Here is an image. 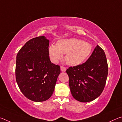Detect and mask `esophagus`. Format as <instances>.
Masks as SVG:
<instances>
[{"label": "esophagus", "instance_id": "esophagus-1", "mask_svg": "<svg viewBox=\"0 0 122 122\" xmlns=\"http://www.w3.org/2000/svg\"><path fill=\"white\" fill-rule=\"evenodd\" d=\"M60 68H61V71L65 72V71H66V68L65 67H62V66H61Z\"/></svg>", "mask_w": 122, "mask_h": 122}]
</instances>
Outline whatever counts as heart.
<instances>
[{"label":"heart","instance_id":"1","mask_svg":"<svg viewBox=\"0 0 122 122\" xmlns=\"http://www.w3.org/2000/svg\"><path fill=\"white\" fill-rule=\"evenodd\" d=\"M92 50V44L77 38H66L57 41L56 45L48 47V54L51 61L57 63L65 54V59L68 65H80L90 56Z\"/></svg>","mask_w":122,"mask_h":122}]
</instances>
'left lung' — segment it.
Masks as SVG:
<instances>
[{"label":"left lung","instance_id":"1","mask_svg":"<svg viewBox=\"0 0 122 122\" xmlns=\"http://www.w3.org/2000/svg\"><path fill=\"white\" fill-rule=\"evenodd\" d=\"M66 72L71 95L76 100L88 102L95 100L104 89L108 76L104 51L97 45L86 62L69 67Z\"/></svg>","mask_w":122,"mask_h":122}]
</instances>
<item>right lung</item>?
I'll list each match as a JSON object with an SVG mask.
<instances>
[{"label":"right lung","mask_w":122,"mask_h":122,"mask_svg":"<svg viewBox=\"0 0 122 122\" xmlns=\"http://www.w3.org/2000/svg\"><path fill=\"white\" fill-rule=\"evenodd\" d=\"M49 43L45 36L33 38L16 55V83L24 96L34 102H43L51 97L60 74V67L49 59Z\"/></svg>","instance_id":"add662e5"}]
</instances>
